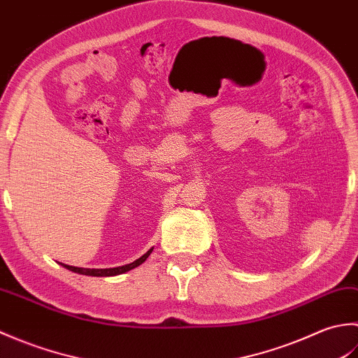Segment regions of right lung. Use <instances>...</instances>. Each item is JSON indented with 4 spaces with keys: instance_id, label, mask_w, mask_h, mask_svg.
<instances>
[{
    "instance_id": "add662e5",
    "label": "right lung",
    "mask_w": 358,
    "mask_h": 358,
    "mask_svg": "<svg viewBox=\"0 0 358 358\" xmlns=\"http://www.w3.org/2000/svg\"><path fill=\"white\" fill-rule=\"evenodd\" d=\"M152 250H154V248L149 249L146 254H144L143 257H140L138 260H135L134 263H129V264H124V266H118V268H109V269H87V268H77V266H69V264H64V263H59V264H62L63 268L72 271V272L81 273V275H90V277H113V275H120V273H124V272H127V271H131V269L136 268V266H140L141 263L146 262V258L150 255Z\"/></svg>"
}]
</instances>
